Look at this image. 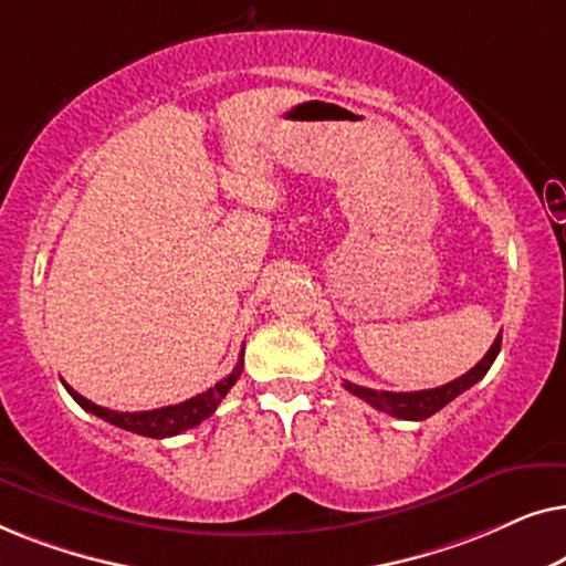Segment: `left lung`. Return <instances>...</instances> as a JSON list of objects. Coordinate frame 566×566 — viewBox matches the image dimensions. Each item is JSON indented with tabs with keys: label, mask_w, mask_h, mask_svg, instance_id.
Listing matches in <instances>:
<instances>
[{
	"label": "left lung",
	"mask_w": 566,
	"mask_h": 566,
	"mask_svg": "<svg viewBox=\"0 0 566 566\" xmlns=\"http://www.w3.org/2000/svg\"><path fill=\"white\" fill-rule=\"evenodd\" d=\"M502 345V332L494 339L490 350L482 360L476 363L474 368L467 370V374L455 378V381L438 386V389H424V391H376V389H366V386L350 384L345 381V389L355 394V397L368 401L370 407L378 409V412H386L391 417H399V420H428L430 415H436L438 409H443L448 401H453L459 394L471 389L476 381H482L486 376V370L492 368L494 358H497Z\"/></svg>",
	"instance_id": "8db88e82"
}]
</instances>
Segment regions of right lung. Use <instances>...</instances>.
<instances>
[{"mask_svg": "<svg viewBox=\"0 0 566 566\" xmlns=\"http://www.w3.org/2000/svg\"><path fill=\"white\" fill-rule=\"evenodd\" d=\"M242 366H244V347L242 353H239V360H237V368L231 370L227 378H221L219 384L211 386V389L198 394V397H192L188 401H182V405H172V407H159V409H149V412H115V409H107V407H99L95 401L84 399L82 394H76L72 386H66V391L72 394L76 405L82 409H87V412L103 417L105 422L115 424V428H123L128 432H136V436H146V438H172V436H180V432L196 428L206 420V417H211L216 412V407L221 405V399L227 397L231 386L237 384V378L242 376Z\"/></svg>", "mask_w": 566, "mask_h": 566, "instance_id": "right-lung-1", "label": "right lung"}]
</instances>
